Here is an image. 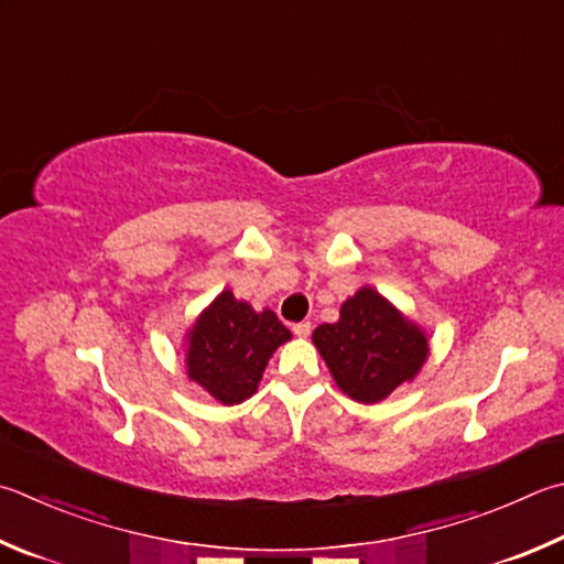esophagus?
<instances>
[{"label":"esophagus","mask_w":564,"mask_h":564,"mask_svg":"<svg viewBox=\"0 0 564 564\" xmlns=\"http://www.w3.org/2000/svg\"><path fill=\"white\" fill-rule=\"evenodd\" d=\"M311 330H313V327H311V323H308V321H303V323H295V325H293V333L299 335V337H308V335H311Z\"/></svg>","instance_id":"esophagus-1"}]
</instances>
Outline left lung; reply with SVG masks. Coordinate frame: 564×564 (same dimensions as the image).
Returning a JSON list of instances; mask_svg holds the SVG:
<instances>
[{
	"instance_id": "left-lung-1",
	"label": "left lung",
	"mask_w": 564,
	"mask_h": 564,
	"mask_svg": "<svg viewBox=\"0 0 564 564\" xmlns=\"http://www.w3.org/2000/svg\"><path fill=\"white\" fill-rule=\"evenodd\" d=\"M313 343L337 387L365 404L380 402L412 380L429 350L424 333L372 289L347 299L337 323L317 325Z\"/></svg>"
}]
</instances>
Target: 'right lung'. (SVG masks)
<instances>
[{
  "label": "right lung",
  "mask_w": 564,
  "mask_h": 564,
  "mask_svg": "<svg viewBox=\"0 0 564 564\" xmlns=\"http://www.w3.org/2000/svg\"><path fill=\"white\" fill-rule=\"evenodd\" d=\"M289 337L291 330L275 313H256L224 291L189 333V380L221 404H239L256 392L265 362Z\"/></svg>",
  "instance_id": "right-lung-1"
}]
</instances>
